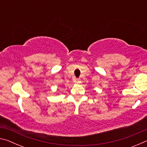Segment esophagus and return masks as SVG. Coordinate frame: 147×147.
<instances>
[{"instance_id":"34e87169","label":"esophagus","mask_w":147,"mask_h":147,"mask_svg":"<svg viewBox=\"0 0 147 147\" xmlns=\"http://www.w3.org/2000/svg\"><path fill=\"white\" fill-rule=\"evenodd\" d=\"M75 82H76V83H80V78H76L75 80Z\"/></svg>"}]
</instances>
